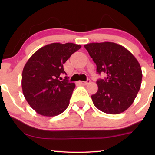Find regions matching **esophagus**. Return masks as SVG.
I'll use <instances>...</instances> for the list:
<instances>
[{
  "instance_id": "1",
  "label": "esophagus",
  "mask_w": 155,
  "mask_h": 155,
  "mask_svg": "<svg viewBox=\"0 0 155 155\" xmlns=\"http://www.w3.org/2000/svg\"><path fill=\"white\" fill-rule=\"evenodd\" d=\"M90 82V79H87V81H79V84H83V85H87V84H89Z\"/></svg>"
}]
</instances>
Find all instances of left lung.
<instances>
[{"label":"left lung","mask_w":155,"mask_h":155,"mask_svg":"<svg viewBox=\"0 0 155 155\" xmlns=\"http://www.w3.org/2000/svg\"><path fill=\"white\" fill-rule=\"evenodd\" d=\"M85 49L97 65V72L106 74L97 81V92L91 96L95 106L109 114L122 113L132 105L141 84L138 60L126 48L113 42L90 43Z\"/></svg>","instance_id":"1"}]
</instances>
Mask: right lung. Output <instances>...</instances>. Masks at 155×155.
Here are the masks:
<instances>
[{
	"instance_id": "obj_1",
	"label": "right lung",
	"mask_w": 155,
	"mask_h": 155,
	"mask_svg": "<svg viewBox=\"0 0 155 155\" xmlns=\"http://www.w3.org/2000/svg\"><path fill=\"white\" fill-rule=\"evenodd\" d=\"M81 47L74 43L47 44L28 60L22 71V89L36 113L54 117L68 108L76 85L69 82L67 76L61 78L65 74L63 64Z\"/></svg>"
}]
</instances>
